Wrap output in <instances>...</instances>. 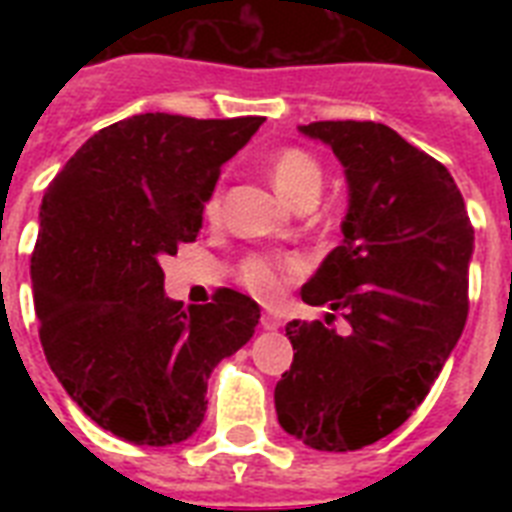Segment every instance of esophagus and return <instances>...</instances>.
<instances>
[{
    "label": "esophagus",
    "mask_w": 512,
    "mask_h": 512,
    "mask_svg": "<svg viewBox=\"0 0 512 512\" xmlns=\"http://www.w3.org/2000/svg\"><path fill=\"white\" fill-rule=\"evenodd\" d=\"M260 324H263V329H268V332H276V329L281 327V319L276 316V313H263Z\"/></svg>",
    "instance_id": "34e87169"
}]
</instances>
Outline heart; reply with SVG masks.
Returning a JSON list of instances; mask_svg holds the SVG:
<instances>
[{"mask_svg":"<svg viewBox=\"0 0 512 512\" xmlns=\"http://www.w3.org/2000/svg\"><path fill=\"white\" fill-rule=\"evenodd\" d=\"M271 177L276 191L287 201L308 199V196H319L321 183H324V172L321 164L313 159L303 148H284L271 159ZM217 212V196L207 201V215ZM292 273L289 263H276L268 257H249L247 263L241 265V281L247 284L260 297L279 295L284 276Z\"/></svg>","mask_w":512,"mask_h":512,"instance_id":"1","label":"heart"}]
</instances>
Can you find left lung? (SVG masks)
<instances>
[{"mask_svg":"<svg viewBox=\"0 0 512 512\" xmlns=\"http://www.w3.org/2000/svg\"><path fill=\"white\" fill-rule=\"evenodd\" d=\"M348 180L342 244L300 289L345 311L350 332L289 321L295 348L273 401L279 425L319 452H356L404 425L468 319L473 225L444 164L374 122H313Z\"/></svg>","mask_w":512,"mask_h":512,"instance_id":"obj_1","label":"left lung"}]
</instances>
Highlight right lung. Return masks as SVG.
Returning <instances> with one entry per match:
<instances>
[{
	"mask_svg": "<svg viewBox=\"0 0 512 512\" xmlns=\"http://www.w3.org/2000/svg\"><path fill=\"white\" fill-rule=\"evenodd\" d=\"M263 116L138 114L92 135L44 191L31 284L47 364L92 422L138 446L180 444L207 380L255 335L260 305L164 295L162 257L199 236L220 167Z\"/></svg>",
	"mask_w": 512,
	"mask_h": 512,
	"instance_id": "right-lung-1",
	"label": "right lung"
}]
</instances>
